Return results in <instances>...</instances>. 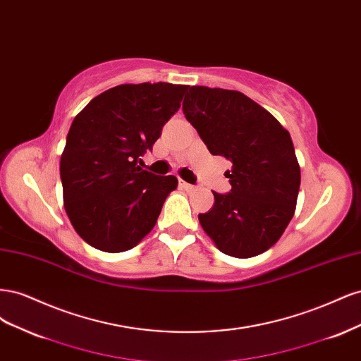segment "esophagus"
Instances as JSON below:
<instances>
[{"instance_id":"1","label":"esophagus","mask_w":361,"mask_h":361,"mask_svg":"<svg viewBox=\"0 0 361 361\" xmlns=\"http://www.w3.org/2000/svg\"><path fill=\"white\" fill-rule=\"evenodd\" d=\"M179 185H180V188L187 190V191H192V190L195 188L194 185H191V183H187V182H183V180H180V182H179Z\"/></svg>"}]
</instances>
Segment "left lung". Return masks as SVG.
Here are the masks:
<instances>
[{
	"label": "left lung",
	"instance_id": "left-lung-1",
	"mask_svg": "<svg viewBox=\"0 0 361 361\" xmlns=\"http://www.w3.org/2000/svg\"><path fill=\"white\" fill-rule=\"evenodd\" d=\"M212 155L233 164L227 194L214 192L209 212L199 214L218 250L253 257L274 245L295 212L301 173L288 130L241 92L188 87L182 104Z\"/></svg>",
	"mask_w": 361,
	"mask_h": 361
}]
</instances>
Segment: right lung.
Returning <instances> with one entry per match:
<instances>
[{"label": "right lung", "mask_w": 361, "mask_h": 361, "mask_svg": "<svg viewBox=\"0 0 361 361\" xmlns=\"http://www.w3.org/2000/svg\"><path fill=\"white\" fill-rule=\"evenodd\" d=\"M187 90L169 82L122 84L93 97L73 118L60 178L64 209L87 244L120 253L154 228L178 179L143 170L141 157Z\"/></svg>", "instance_id": "add662e5"}]
</instances>
